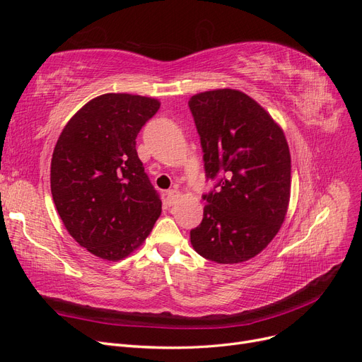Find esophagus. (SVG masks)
<instances>
[{"label":"esophagus","instance_id":"esophagus-1","mask_svg":"<svg viewBox=\"0 0 362 362\" xmlns=\"http://www.w3.org/2000/svg\"><path fill=\"white\" fill-rule=\"evenodd\" d=\"M178 192L177 190H169L168 193H166V202L169 204V205H173L175 202H177V199H178Z\"/></svg>","mask_w":362,"mask_h":362}]
</instances>
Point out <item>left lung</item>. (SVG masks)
I'll list each match as a JSON object with an SVG mask.
<instances>
[{
    "label": "left lung",
    "mask_w": 362,
    "mask_h": 362,
    "mask_svg": "<svg viewBox=\"0 0 362 362\" xmlns=\"http://www.w3.org/2000/svg\"><path fill=\"white\" fill-rule=\"evenodd\" d=\"M206 178L204 218L190 231L193 249L218 264L257 257L286 221L291 158L286 134L255 100L235 89L190 98Z\"/></svg>",
    "instance_id": "8db88e82"
}]
</instances>
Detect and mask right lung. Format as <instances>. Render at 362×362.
I'll list each match as a JSON object with an SVG mask.
<instances>
[{"instance_id":"1","label":"right lung","mask_w":362,"mask_h":362,"mask_svg":"<svg viewBox=\"0 0 362 362\" xmlns=\"http://www.w3.org/2000/svg\"><path fill=\"white\" fill-rule=\"evenodd\" d=\"M160 108L156 98L104 93L63 128L51 158V193L80 246L119 261L141 246L161 201L136 151V137Z\"/></svg>"}]
</instances>
